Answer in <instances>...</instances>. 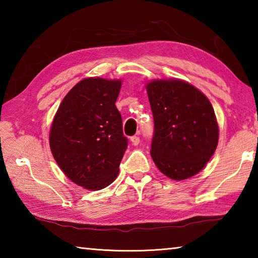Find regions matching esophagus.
I'll return each mask as SVG.
<instances>
[{"label":"esophagus","mask_w":258,"mask_h":258,"mask_svg":"<svg viewBox=\"0 0 258 258\" xmlns=\"http://www.w3.org/2000/svg\"><path fill=\"white\" fill-rule=\"evenodd\" d=\"M131 142H132L133 146H138L140 143V138L138 135H134V137H131Z\"/></svg>","instance_id":"34e87169"}]
</instances>
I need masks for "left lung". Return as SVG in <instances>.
Returning a JSON list of instances; mask_svg holds the SVG:
<instances>
[{
	"mask_svg": "<svg viewBox=\"0 0 258 258\" xmlns=\"http://www.w3.org/2000/svg\"><path fill=\"white\" fill-rule=\"evenodd\" d=\"M154 135L150 154L159 171L181 181L199 173L213 156L218 126L209 100L180 80L147 85Z\"/></svg>",
	"mask_w": 258,
	"mask_h": 258,
	"instance_id": "obj_1",
	"label": "left lung"
}]
</instances>
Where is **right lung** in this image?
<instances>
[{"label": "right lung", "mask_w": 258, "mask_h": 258, "mask_svg": "<svg viewBox=\"0 0 258 258\" xmlns=\"http://www.w3.org/2000/svg\"><path fill=\"white\" fill-rule=\"evenodd\" d=\"M120 85L85 78L64 97L52 123L50 147L56 164L85 189H103L118 175L128 145L115 104Z\"/></svg>", "instance_id": "right-lung-1"}]
</instances>
